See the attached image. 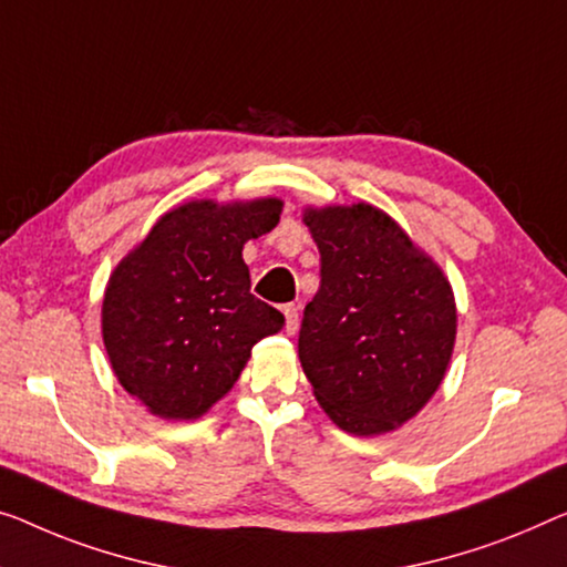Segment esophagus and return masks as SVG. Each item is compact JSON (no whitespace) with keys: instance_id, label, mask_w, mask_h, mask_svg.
<instances>
[{"instance_id":"1","label":"esophagus","mask_w":567,"mask_h":567,"mask_svg":"<svg viewBox=\"0 0 567 567\" xmlns=\"http://www.w3.org/2000/svg\"><path fill=\"white\" fill-rule=\"evenodd\" d=\"M282 312H285V331L292 336L295 331H298V306H292L290 302V306L282 308Z\"/></svg>"}]
</instances>
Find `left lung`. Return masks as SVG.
<instances>
[{
  "instance_id": "obj_1",
  "label": "left lung",
  "mask_w": 567,
  "mask_h": 567,
  "mask_svg": "<svg viewBox=\"0 0 567 567\" xmlns=\"http://www.w3.org/2000/svg\"><path fill=\"white\" fill-rule=\"evenodd\" d=\"M302 221L320 251L298 338L302 371L346 433H390L443 382L458 320L451 282L369 203L306 208Z\"/></svg>"
}]
</instances>
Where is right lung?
<instances>
[{"label":"right lung","mask_w":567,"mask_h":567,"mask_svg":"<svg viewBox=\"0 0 567 567\" xmlns=\"http://www.w3.org/2000/svg\"><path fill=\"white\" fill-rule=\"evenodd\" d=\"M280 214V198L183 203L116 265L101 333L120 384L152 415L200 417L231 390L251 346L285 326L249 292L241 259Z\"/></svg>","instance_id":"add662e5"}]
</instances>
